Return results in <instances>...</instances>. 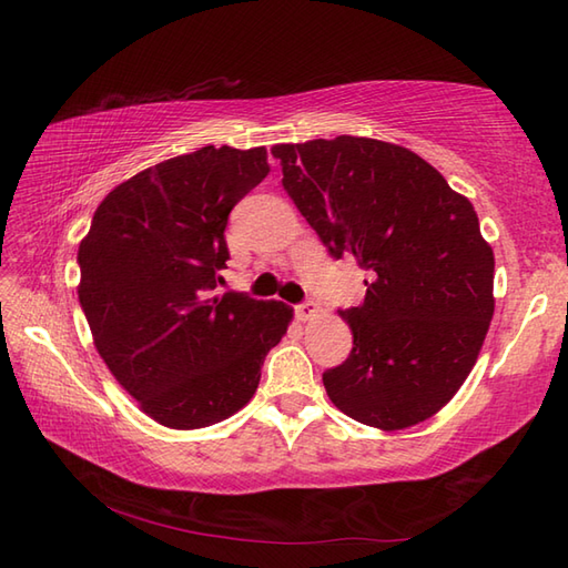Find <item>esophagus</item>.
Wrapping results in <instances>:
<instances>
[{"label":"esophagus","instance_id":"esophagus-1","mask_svg":"<svg viewBox=\"0 0 568 568\" xmlns=\"http://www.w3.org/2000/svg\"><path fill=\"white\" fill-rule=\"evenodd\" d=\"M295 315H297V320H303V322L315 320L320 315V305L315 303V300H305V303H300L295 307Z\"/></svg>","mask_w":568,"mask_h":568}]
</instances>
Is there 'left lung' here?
<instances>
[{"label":"left lung","mask_w":568,"mask_h":568,"mask_svg":"<svg viewBox=\"0 0 568 568\" xmlns=\"http://www.w3.org/2000/svg\"><path fill=\"white\" fill-rule=\"evenodd\" d=\"M283 187L334 258L368 273L354 334L324 388L344 415L395 432L437 415L476 366L490 327L496 258L474 204L397 143L336 136L273 149Z\"/></svg>","instance_id":"1"}]
</instances>
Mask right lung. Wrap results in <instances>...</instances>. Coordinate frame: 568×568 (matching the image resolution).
<instances>
[{
  "mask_svg": "<svg viewBox=\"0 0 568 568\" xmlns=\"http://www.w3.org/2000/svg\"><path fill=\"white\" fill-rule=\"evenodd\" d=\"M268 151L204 146L116 185L80 241L78 297L94 346L151 419L200 429L258 388L293 307L222 283L234 204L268 175Z\"/></svg>",
  "mask_w": 568,
  "mask_h": 568,
  "instance_id": "right-lung-1",
  "label": "right lung"
}]
</instances>
